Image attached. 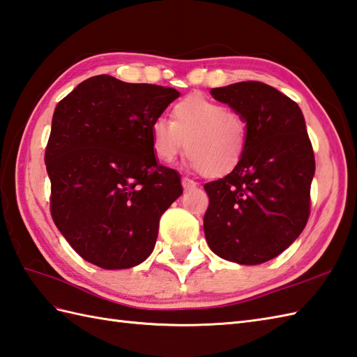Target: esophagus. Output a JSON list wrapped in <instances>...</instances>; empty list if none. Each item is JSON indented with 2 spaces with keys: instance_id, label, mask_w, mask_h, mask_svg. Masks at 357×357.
<instances>
[{
  "instance_id": "obj_1",
  "label": "esophagus",
  "mask_w": 357,
  "mask_h": 357,
  "mask_svg": "<svg viewBox=\"0 0 357 357\" xmlns=\"http://www.w3.org/2000/svg\"><path fill=\"white\" fill-rule=\"evenodd\" d=\"M181 182H182V187H184V190H193L197 187V182L190 179V178H182Z\"/></svg>"
}]
</instances>
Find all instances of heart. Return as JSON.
Listing matches in <instances>:
<instances>
[{"label":"heart","instance_id":"obj_1","mask_svg":"<svg viewBox=\"0 0 357 357\" xmlns=\"http://www.w3.org/2000/svg\"><path fill=\"white\" fill-rule=\"evenodd\" d=\"M152 151L172 162L185 147L188 164L208 178H220L242 162L250 124L242 112L202 96H188L172 107L170 121L158 119L151 128Z\"/></svg>","mask_w":357,"mask_h":357}]
</instances>
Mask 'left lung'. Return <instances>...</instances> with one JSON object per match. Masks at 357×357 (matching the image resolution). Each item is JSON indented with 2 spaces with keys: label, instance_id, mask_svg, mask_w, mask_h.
Masks as SVG:
<instances>
[{
  "label": "left lung",
  "instance_id": "8db88e82",
  "mask_svg": "<svg viewBox=\"0 0 357 357\" xmlns=\"http://www.w3.org/2000/svg\"><path fill=\"white\" fill-rule=\"evenodd\" d=\"M211 96L245 115L250 139L242 162L204 185L206 243L228 261H269L295 242L310 216L314 155L303 112L255 80L213 88Z\"/></svg>",
  "mask_w": 357,
  "mask_h": 357
}]
</instances>
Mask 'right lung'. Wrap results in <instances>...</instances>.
I'll list each match as a JSON object with an SVG mask.
<instances>
[{"mask_svg":"<svg viewBox=\"0 0 357 357\" xmlns=\"http://www.w3.org/2000/svg\"><path fill=\"white\" fill-rule=\"evenodd\" d=\"M179 93L89 77L57 103L45 147L50 211L82 259L128 269L152 254L162 213L182 195L152 151L151 128Z\"/></svg>","mask_w":357,"mask_h":357,"instance_id":"add662e5","label":"right lung"}]
</instances>
